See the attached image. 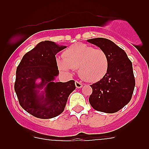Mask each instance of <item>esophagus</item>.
<instances>
[{"instance_id":"34e87169","label":"esophagus","mask_w":149,"mask_h":149,"mask_svg":"<svg viewBox=\"0 0 149 149\" xmlns=\"http://www.w3.org/2000/svg\"><path fill=\"white\" fill-rule=\"evenodd\" d=\"M74 84H75L76 87L78 88V89H80V88H81L83 86V84H81V82H79V81H76Z\"/></svg>"}]
</instances>
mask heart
<instances>
[{
    "label": "heart",
    "mask_w": 149,
    "mask_h": 149,
    "mask_svg": "<svg viewBox=\"0 0 149 149\" xmlns=\"http://www.w3.org/2000/svg\"><path fill=\"white\" fill-rule=\"evenodd\" d=\"M59 69L72 73L78 68L79 76L86 82L99 81L108 71L109 60L103 50L95 49L86 44L70 46L63 53V57L56 58Z\"/></svg>",
    "instance_id": "heart-1"
}]
</instances>
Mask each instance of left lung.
Returning <instances> with one entry per match:
<instances>
[{"label": "left lung", "mask_w": 149, "mask_h": 149, "mask_svg": "<svg viewBox=\"0 0 149 149\" xmlns=\"http://www.w3.org/2000/svg\"><path fill=\"white\" fill-rule=\"evenodd\" d=\"M103 50L109 60L108 71L99 81L90 85L91 106L95 110L113 113L129 103L134 93L135 78L132 63L123 49L104 38L88 39Z\"/></svg>", "instance_id": "left-lung-1"}]
</instances>
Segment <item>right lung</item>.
Returning a JSON list of instances; mask_svg holds the SVG:
<instances>
[{
  "mask_svg": "<svg viewBox=\"0 0 149 149\" xmlns=\"http://www.w3.org/2000/svg\"><path fill=\"white\" fill-rule=\"evenodd\" d=\"M65 48L51 41L41 42L24 55L17 67L14 88L19 104L36 118L51 119L62 113L75 89L74 81H55L59 74L55 55Z\"/></svg>",
  "mask_w": 149,
  "mask_h": 149,
  "instance_id": "obj_1",
  "label": "right lung"
}]
</instances>
